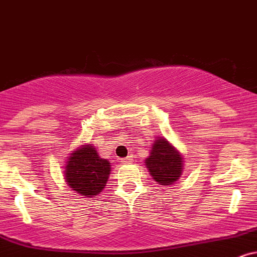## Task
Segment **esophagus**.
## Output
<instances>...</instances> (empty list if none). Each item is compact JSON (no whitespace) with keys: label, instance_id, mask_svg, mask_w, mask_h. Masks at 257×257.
<instances>
[{"label":"esophagus","instance_id":"obj_1","mask_svg":"<svg viewBox=\"0 0 257 257\" xmlns=\"http://www.w3.org/2000/svg\"><path fill=\"white\" fill-rule=\"evenodd\" d=\"M120 162H122V164H124V165H126V164H131L133 162V158L129 156V157H126V158L120 159Z\"/></svg>","mask_w":257,"mask_h":257}]
</instances>
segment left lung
Here are the masks:
<instances>
[{"mask_svg": "<svg viewBox=\"0 0 257 257\" xmlns=\"http://www.w3.org/2000/svg\"><path fill=\"white\" fill-rule=\"evenodd\" d=\"M183 156L171 142L158 137L152 144L150 156L145 165L156 182L160 185H172L181 178L183 172Z\"/></svg>", "mask_w": 257, "mask_h": 257, "instance_id": "8db88e82", "label": "left lung"}]
</instances>
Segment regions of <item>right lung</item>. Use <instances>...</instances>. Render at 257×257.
<instances>
[{"label": "right lung", "mask_w": 257, "mask_h": 257, "mask_svg": "<svg viewBox=\"0 0 257 257\" xmlns=\"http://www.w3.org/2000/svg\"><path fill=\"white\" fill-rule=\"evenodd\" d=\"M100 158L91 142L72 151L64 166V181L80 195L95 197L103 191L109 179L111 165Z\"/></svg>", "instance_id": "1"}]
</instances>
